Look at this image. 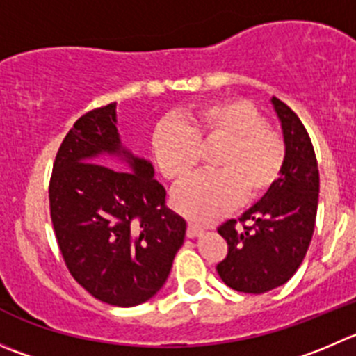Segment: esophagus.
I'll return each mask as SVG.
<instances>
[{
	"instance_id": "1",
	"label": "esophagus",
	"mask_w": 356,
	"mask_h": 356,
	"mask_svg": "<svg viewBox=\"0 0 356 356\" xmlns=\"http://www.w3.org/2000/svg\"><path fill=\"white\" fill-rule=\"evenodd\" d=\"M202 232H204V229H202L201 225H197V223L194 222H188V227H187L188 238H197V236H201Z\"/></svg>"
}]
</instances>
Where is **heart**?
I'll list each match as a JSON object with an SVG mask.
<instances>
[{"label": "heart", "mask_w": 356, "mask_h": 356, "mask_svg": "<svg viewBox=\"0 0 356 356\" xmlns=\"http://www.w3.org/2000/svg\"><path fill=\"white\" fill-rule=\"evenodd\" d=\"M220 145L211 164L181 185L172 202L184 215L213 220L227 209L266 197L280 181L286 162L285 141L266 124L252 103L238 97L192 108L187 124L162 120L155 125L150 150L165 180L180 184L197 169L202 148Z\"/></svg>", "instance_id": "obj_1"}]
</instances>
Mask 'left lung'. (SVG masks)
Returning <instances> with one entry per match:
<instances>
[{
  "label": "left lung",
  "mask_w": 356,
  "mask_h": 356,
  "mask_svg": "<svg viewBox=\"0 0 356 356\" xmlns=\"http://www.w3.org/2000/svg\"><path fill=\"white\" fill-rule=\"evenodd\" d=\"M282 122L286 162L276 187L218 234L229 252L218 262L222 282L232 290L264 293L283 285L306 257L316 222L320 175L313 143L300 118L277 97L270 99Z\"/></svg>",
  "instance_id": "left-lung-1"
}]
</instances>
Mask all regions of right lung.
<instances>
[{"mask_svg": "<svg viewBox=\"0 0 356 356\" xmlns=\"http://www.w3.org/2000/svg\"><path fill=\"white\" fill-rule=\"evenodd\" d=\"M49 199L66 267L90 296L131 307L162 289L187 222L165 206L150 161L122 147L117 103L74 122L56 155Z\"/></svg>", "mask_w": 356, "mask_h": 356, "instance_id": "add662e5", "label": "right lung"}]
</instances>
